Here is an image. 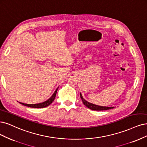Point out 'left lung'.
Masks as SVG:
<instances>
[{"mask_svg": "<svg viewBox=\"0 0 147 147\" xmlns=\"http://www.w3.org/2000/svg\"><path fill=\"white\" fill-rule=\"evenodd\" d=\"M80 97L82 100V102L83 104L86 106L87 108L94 110V111H105V110H108V109H113L114 107H106V106H98V105H96L94 104H92L91 103H89L87 101H86L83 98L82 95L80 93Z\"/></svg>", "mask_w": 147, "mask_h": 147, "instance_id": "1", "label": "left lung"}]
</instances>
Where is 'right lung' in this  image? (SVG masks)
Here are the masks:
<instances>
[{
  "label": "right lung",
  "instance_id": "obj_1",
  "mask_svg": "<svg viewBox=\"0 0 147 147\" xmlns=\"http://www.w3.org/2000/svg\"><path fill=\"white\" fill-rule=\"evenodd\" d=\"M58 88L56 89V90L55 91V92L53 93V94L52 95V97H50V98H49L47 100L45 101V102H44L42 103H37V104H26V103H21L19 102L21 104L26 106H28V107L30 108H43L45 107H47L49 105H50L51 104L53 100L55 98V97H56V94L57 92V90H58Z\"/></svg>",
  "mask_w": 147,
  "mask_h": 147
}]
</instances>
